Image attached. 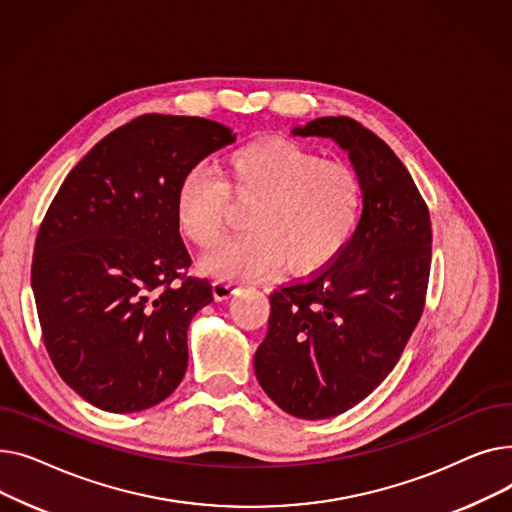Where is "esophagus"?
<instances>
[{
  "label": "esophagus",
  "mask_w": 512,
  "mask_h": 512,
  "mask_svg": "<svg viewBox=\"0 0 512 512\" xmlns=\"http://www.w3.org/2000/svg\"><path fill=\"white\" fill-rule=\"evenodd\" d=\"M238 282H232V280H226V278H218L213 282V297L218 301H226L230 299L232 294L238 292Z\"/></svg>",
  "instance_id": "obj_1"
}]
</instances>
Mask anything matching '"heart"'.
Listing matches in <instances>:
<instances>
[{
    "mask_svg": "<svg viewBox=\"0 0 512 512\" xmlns=\"http://www.w3.org/2000/svg\"><path fill=\"white\" fill-rule=\"evenodd\" d=\"M230 199L250 205L249 232L207 253L205 270L226 278H261L284 261L299 276L324 270L351 242L363 213V182L344 161L286 139L234 149L215 174L188 170L178 186V222L199 247L218 242L230 222Z\"/></svg>",
    "mask_w": 512,
    "mask_h": 512,
    "instance_id": "heart-1",
    "label": "heart"
}]
</instances>
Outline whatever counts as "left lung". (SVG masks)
<instances>
[{
  "label": "left lung",
  "instance_id": "1",
  "mask_svg": "<svg viewBox=\"0 0 512 512\" xmlns=\"http://www.w3.org/2000/svg\"><path fill=\"white\" fill-rule=\"evenodd\" d=\"M292 132L348 151L363 182V213L330 265L270 294L255 375L282 411L326 419L378 388L405 351L425 305L432 222L405 164L357 120L317 118Z\"/></svg>",
  "mask_w": 512,
  "mask_h": 512
}]
</instances>
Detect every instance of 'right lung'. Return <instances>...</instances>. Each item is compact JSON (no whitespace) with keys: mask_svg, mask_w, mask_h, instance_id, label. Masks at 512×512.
Masks as SVG:
<instances>
[{"mask_svg":"<svg viewBox=\"0 0 512 512\" xmlns=\"http://www.w3.org/2000/svg\"><path fill=\"white\" fill-rule=\"evenodd\" d=\"M234 139L213 120L145 114L103 137L53 197L31 267L37 315L53 367L91 405L145 411L182 382L188 324L213 292L188 276L178 186Z\"/></svg>","mask_w":512,"mask_h":512,"instance_id":"right-lung-1","label":"right lung"}]
</instances>
